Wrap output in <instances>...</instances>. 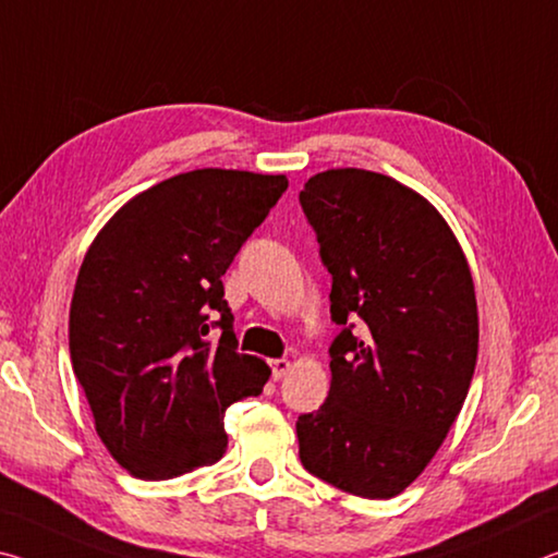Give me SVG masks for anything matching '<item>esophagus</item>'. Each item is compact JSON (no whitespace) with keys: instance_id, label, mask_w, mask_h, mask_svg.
Wrapping results in <instances>:
<instances>
[{"instance_id":"esophagus-1","label":"esophagus","mask_w":558,"mask_h":558,"mask_svg":"<svg viewBox=\"0 0 558 558\" xmlns=\"http://www.w3.org/2000/svg\"><path fill=\"white\" fill-rule=\"evenodd\" d=\"M269 365H271L274 380H281L291 371V361H287V359H274V361H269Z\"/></svg>"}]
</instances>
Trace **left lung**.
<instances>
[{
    "instance_id": "obj_1",
    "label": "left lung",
    "mask_w": 558,
    "mask_h": 558,
    "mask_svg": "<svg viewBox=\"0 0 558 558\" xmlns=\"http://www.w3.org/2000/svg\"><path fill=\"white\" fill-rule=\"evenodd\" d=\"M299 199L343 326L326 403L296 423L299 458L349 495L398 497L468 398L480 349L470 264L435 205L380 172L324 170Z\"/></svg>"
}]
</instances>
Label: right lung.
Wrapping results in <instances>:
<instances>
[{"label":"right lung","instance_id":"right-lung-1","mask_svg":"<svg viewBox=\"0 0 558 558\" xmlns=\"http://www.w3.org/2000/svg\"><path fill=\"white\" fill-rule=\"evenodd\" d=\"M287 187V175L180 172L128 199L90 242L69 312L71 365L100 442L133 477L222 460L225 410L269 380L267 363L234 349L222 277Z\"/></svg>","mask_w":558,"mask_h":558}]
</instances>
